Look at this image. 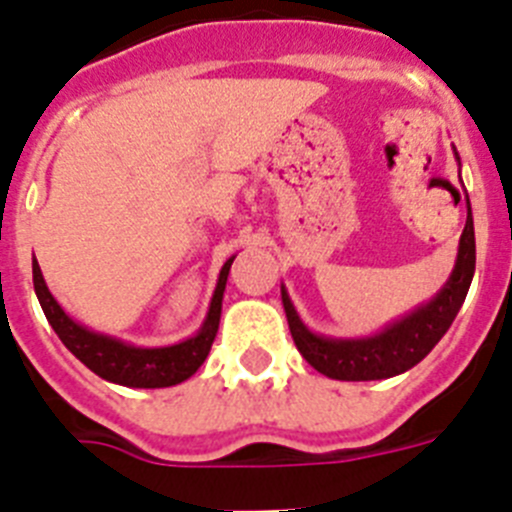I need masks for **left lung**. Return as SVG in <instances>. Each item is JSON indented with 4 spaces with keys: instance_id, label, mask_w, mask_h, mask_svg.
I'll use <instances>...</instances> for the list:
<instances>
[{
    "instance_id": "left-lung-1",
    "label": "left lung",
    "mask_w": 512,
    "mask_h": 512,
    "mask_svg": "<svg viewBox=\"0 0 512 512\" xmlns=\"http://www.w3.org/2000/svg\"><path fill=\"white\" fill-rule=\"evenodd\" d=\"M474 222L472 209L467 199V224H464L462 239H459V255L449 283L441 288L439 296L431 303L413 311L411 316L400 319L398 324L388 326L377 336L367 339H324L316 336L301 324L296 308L290 303L288 293L283 290V306L288 316L290 336L296 342L298 352L303 354L313 370L331 380H385V377L400 375L418 365L431 349L439 344L441 336L457 319L459 308L467 298L469 283L474 275Z\"/></svg>"
}]
</instances>
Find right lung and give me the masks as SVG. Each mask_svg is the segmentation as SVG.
Returning <instances> with one entry per match:
<instances>
[{"label": "right lung", "instance_id": "1", "mask_svg": "<svg viewBox=\"0 0 512 512\" xmlns=\"http://www.w3.org/2000/svg\"><path fill=\"white\" fill-rule=\"evenodd\" d=\"M232 262L234 257L227 260V265L222 267L214 298H211L209 316H206L199 334L191 336V339H186L181 344L160 349L130 347V344L112 339V336L94 334V331L84 329V326H78L73 319H68L66 311L50 296L43 273H40V265L35 260H32V283H35V293H38V301L45 311V319L50 321L55 334L61 336V342L91 372H96V375L109 382L127 385V388H170V385H178V382L188 380L193 372L204 365V359L209 357V349L214 344L216 331H219L224 285H227Z\"/></svg>", "mask_w": 512, "mask_h": 512}]
</instances>
